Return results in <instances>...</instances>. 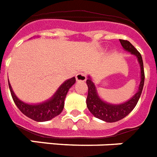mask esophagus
<instances>
[{
	"label": "esophagus",
	"instance_id": "obj_1",
	"mask_svg": "<svg viewBox=\"0 0 157 157\" xmlns=\"http://www.w3.org/2000/svg\"><path fill=\"white\" fill-rule=\"evenodd\" d=\"M86 80V76L84 73H78L76 75V81L77 82H84Z\"/></svg>",
	"mask_w": 157,
	"mask_h": 157
}]
</instances>
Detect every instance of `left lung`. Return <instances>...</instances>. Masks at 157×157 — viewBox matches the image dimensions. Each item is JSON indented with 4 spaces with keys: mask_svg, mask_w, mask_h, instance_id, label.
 Returning <instances> with one entry per match:
<instances>
[{
    "mask_svg": "<svg viewBox=\"0 0 157 157\" xmlns=\"http://www.w3.org/2000/svg\"><path fill=\"white\" fill-rule=\"evenodd\" d=\"M123 49L136 57L140 66V82L136 93L126 102L121 104H111L101 99L99 96L96 86L91 76L87 77L86 85L88 86V94L86 97V107L94 117L106 122H115L121 120L130 113L136 106L142 93L144 84V71L142 56L138 50L127 40H119Z\"/></svg>",
    "mask_w": 157,
    "mask_h": 157,
    "instance_id": "left-lung-1",
    "label": "left lung"
}]
</instances>
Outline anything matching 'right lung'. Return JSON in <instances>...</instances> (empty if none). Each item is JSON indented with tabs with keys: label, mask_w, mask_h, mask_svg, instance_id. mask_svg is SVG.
<instances>
[{
	"label": "right lung",
	"mask_w": 157,
	"mask_h": 157,
	"mask_svg": "<svg viewBox=\"0 0 157 157\" xmlns=\"http://www.w3.org/2000/svg\"><path fill=\"white\" fill-rule=\"evenodd\" d=\"M75 77L66 80L59 86L56 92L47 100L38 104H29L20 100L11 86L8 78L9 87L11 96L18 109L22 113L36 121H47L58 116L62 112L65 104V99L69 90L75 83Z\"/></svg>",
	"instance_id": "1"
}]
</instances>
